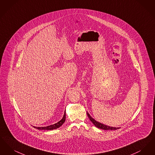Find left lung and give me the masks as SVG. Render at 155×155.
<instances>
[{"label":"left lung","mask_w":155,"mask_h":155,"mask_svg":"<svg viewBox=\"0 0 155 155\" xmlns=\"http://www.w3.org/2000/svg\"><path fill=\"white\" fill-rule=\"evenodd\" d=\"M87 115L88 116L89 120H91V121H92V123L94 124V125H95L96 127L100 128V129H102V130H117L119 129L120 128L118 127H110V126H107V125H104L103 124H102L99 122H97L96 121V120L95 119L92 118L90 114H89L87 112Z\"/></svg>","instance_id":"left-lung-1"}]
</instances>
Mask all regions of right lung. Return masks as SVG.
Returning <instances> with one entry per match:
<instances>
[{
    "instance_id": "obj_1",
    "label": "right lung",
    "mask_w": 155,
    "mask_h": 155,
    "mask_svg": "<svg viewBox=\"0 0 155 155\" xmlns=\"http://www.w3.org/2000/svg\"><path fill=\"white\" fill-rule=\"evenodd\" d=\"M65 121H66V111L64 112V116H63L62 119H61L60 121H59L58 123H56V124H53V125H49V126H46V127H34L35 128H37L38 130H52L57 129V128H59L60 126H61V125H63V124L65 122Z\"/></svg>"
}]
</instances>
